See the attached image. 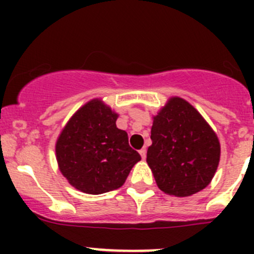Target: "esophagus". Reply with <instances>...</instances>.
<instances>
[{
  "label": "esophagus",
  "mask_w": 254,
  "mask_h": 254,
  "mask_svg": "<svg viewBox=\"0 0 254 254\" xmlns=\"http://www.w3.org/2000/svg\"><path fill=\"white\" fill-rule=\"evenodd\" d=\"M139 152H140V156H141L142 160H145V158H146V150H145V148H141Z\"/></svg>",
  "instance_id": "esophagus-1"
}]
</instances>
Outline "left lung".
Instances as JSON below:
<instances>
[{
    "mask_svg": "<svg viewBox=\"0 0 254 254\" xmlns=\"http://www.w3.org/2000/svg\"><path fill=\"white\" fill-rule=\"evenodd\" d=\"M147 165L158 188L189 196L209 186L220 161V142L200 113L172 97L153 117Z\"/></svg>",
    "mask_w": 254,
    "mask_h": 254,
    "instance_id": "left-lung-1",
    "label": "left lung"
}]
</instances>
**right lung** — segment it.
<instances>
[{"instance_id":"right-lung-1","label":"right lung","mask_w":254,"mask_h":254,"mask_svg":"<svg viewBox=\"0 0 254 254\" xmlns=\"http://www.w3.org/2000/svg\"><path fill=\"white\" fill-rule=\"evenodd\" d=\"M118 114L101 99H92L71 117L56 141V160L68 183L87 194L120 188L139 152L117 127Z\"/></svg>"}]
</instances>
